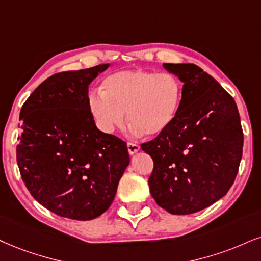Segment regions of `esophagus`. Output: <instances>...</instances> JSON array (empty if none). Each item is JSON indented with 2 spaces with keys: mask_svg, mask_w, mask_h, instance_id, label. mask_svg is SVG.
<instances>
[{
  "mask_svg": "<svg viewBox=\"0 0 261 261\" xmlns=\"http://www.w3.org/2000/svg\"><path fill=\"white\" fill-rule=\"evenodd\" d=\"M127 147H128V152L130 153V155H134V153L138 152V151L140 150V145L137 143H132V141H128L127 143Z\"/></svg>",
  "mask_w": 261,
  "mask_h": 261,
  "instance_id": "34e87169",
  "label": "esophagus"
}]
</instances>
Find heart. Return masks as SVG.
<instances>
[{
	"label": "heart",
	"instance_id": "1",
	"mask_svg": "<svg viewBox=\"0 0 261 261\" xmlns=\"http://www.w3.org/2000/svg\"><path fill=\"white\" fill-rule=\"evenodd\" d=\"M184 100V83L172 72L118 71L102 81L101 91L88 95L98 128L114 133L125 121L136 134L159 136L174 123Z\"/></svg>",
	"mask_w": 261,
	"mask_h": 261
}]
</instances>
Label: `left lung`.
Wrapping results in <instances>:
<instances>
[{
    "label": "left lung",
    "instance_id": "obj_1",
    "mask_svg": "<svg viewBox=\"0 0 261 261\" xmlns=\"http://www.w3.org/2000/svg\"><path fill=\"white\" fill-rule=\"evenodd\" d=\"M184 82V100L174 123L141 144L153 161L149 178L156 203L184 215L226 195L236 178L243 130L233 98L195 64H163Z\"/></svg>",
    "mask_w": 261,
    "mask_h": 261
}]
</instances>
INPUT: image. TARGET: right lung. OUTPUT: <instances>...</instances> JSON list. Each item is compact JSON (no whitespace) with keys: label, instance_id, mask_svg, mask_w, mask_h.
<instances>
[{"label":"right lung","instance_id":"1","mask_svg":"<svg viewBox=\"0 0 261 261\" xmlns=\"http://www.w3.org/2000/svg\"><path fill=\"white\" fill-rule=\"evenodd\" d=\"M109 64L48 77L20 110L17 162L32 197L48 211L91 220L108 211L129 165L127 143L96 128L88 86Z\"/></svg>","mask_w":261,"mask_h":261}]
</instances>
